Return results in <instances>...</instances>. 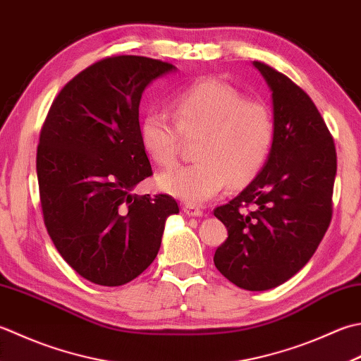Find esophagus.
Wrapping results in <instances>:
<instances>
[{
  "label": "esophagus",
  "instance_id": "esophagus-1",
  "mask_svg": "<svg viewBox=\"0 0 361 361\" xmlns=\"http://www.w3.org/2000/svg\"><path fill=\"white\" fill-rule=\"evenodd\" d=\"M183 211H185L186 216H190V217L203 216V211L199 207H195V204H192V203H186L185 207H183Z\"/></svg>",
  "mask_w": 361,
  "mask_h": 361
}]
</instances>
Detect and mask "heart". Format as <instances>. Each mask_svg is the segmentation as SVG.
I'll use <instances>...</instances> for the list:
<instances>
[{
	"label": "heart",
	"mask_w": 361,
	"mask_h": 361,
	"mask_svg": "<svg viewBox=\"0 0 361 361\" xmlns=\"http://www.w3.org/2000/svg\"><path fill=\"white\" fill-rule=\"evenodd\" d=\"M175 122L162 111L140 120L139 137L145 153L162 167L178 159L183 137L197 142L199 162L158 175L161 190L189 203L213 199L231 183L252 181L269 158L275 125L264 103L247 100L230 84L207 78L172 98Z\"/></svg>",
	"instance_id": "obj_1"
}]
</instances>
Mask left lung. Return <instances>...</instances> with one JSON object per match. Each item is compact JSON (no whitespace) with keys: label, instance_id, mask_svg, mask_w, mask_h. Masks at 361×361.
Here are the masks:
<instances>
[{"label":"left lung","instance_id":"8db88e82","mask_svg":"<svg viewBox=\"0 0 361 361\" xmlns=\"http://www.w3.org/2000/svg\"><path fill=\"white\" fill-rule=\"evenodd\" d=\"M253 66L272 92L274 144L255 180L214 209L228 230L214 264L236 286L266 291L298 274L326 235L336 150L307 92L264 62Z\"/></svg>","mask_w":361,"mask_h":361}]
</instances>
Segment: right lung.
<instances>
[{
    "label": "right lung",
    "instance_id": "obj_1",
    "mask_svg": "<svg viewBox=\"0 0 361 361\" xmlns=\"http://www.w3.org/2000/svg\"><path fill=\"white\" fill-rule=\"evenodd\" d=\"M175 70L144 56H109L54 98L37 147L42 213L61 257L95 285L120 286L157 258L172 195H136L153 175L139 137L145 87Z\"/></svg>",
    "mask_w": 361,
    "mask_h": 361
}]
</instances>
